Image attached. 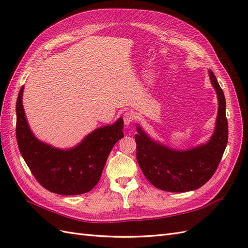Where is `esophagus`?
<instances>
[{
	"label": "esophagus",
	"instance_id": "34e87169",
	"mask_svg": "<svg viewBox=\"0 0 248 248\" xmlns=\"http://www.w3.org/2000/svg\"><path fill=\"white\" fill-rule=\"evenodd\" d=\"M123 121H124V124L126 126H129L132 123V121H133V115L131 114V112H125L124 117H123Z\"/></svg>",
	"mask_w": 248,
	"mask_h": 248
}]
</instances>
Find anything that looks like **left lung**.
<instances>
[{
	"label": "left lung",
	"mask_w": 248,
	"mask_h": 248,
	"mask_svg": "<svg viewBox=\"0 0 248 248\" xmlns=\"http://www.w3.org/2000/svg\"><path fill=\"white\" fill-rule=\"evenodd\" d=\"M210 80L218 99V111L212 137L200 146L176 150L154 140L137 124V160L148 181L156 188L170 192H185L208 182L218 167L228 144L226 98L212 70Z\"/></svg>",
	"instance_id": "1"
}]
</instances>
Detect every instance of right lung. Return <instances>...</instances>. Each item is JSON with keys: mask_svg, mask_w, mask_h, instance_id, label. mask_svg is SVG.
<instances>
[{"mask_svg": "<svg viewBox=\"0 0 248 248\" xmlns=\"http://www.w3.org/2000/svg\"><path fill=\"white\" fill-rule=\"evenodd\" d=\"M21 87L16 100V140L22 158L44 188L76 196L94 188L116 142L124 137L123 119L99 127L70 149H59L37 139L30 128L22 106Z\"/></svg>", "mask_w": 248, "mask_h": 248, "instance_id": "right-lung-1", "label": "right lung"}]
</instances>
